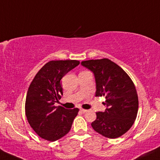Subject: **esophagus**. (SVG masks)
<instances>
[{
  "label": "esophagus",
  "mask_w": 160,
  "mask_h": 160,
  "mask_svg": "<svg viewBox=\"0 0 160 160\" xmlns=\"http://www.w3.org/2000/svg\"><path fill=\"white\" fill-rule=\"evenodd\" d=\"M80 111L81 112V113H86V112L88 111V110H85V109H80Z\"/></svg>",
  "instance_id": "obj_1"
}]
</instances>
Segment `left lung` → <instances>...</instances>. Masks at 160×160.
Here are the masks:
<instances>
[{
    "label": "left lung",
    "instance_id": "obj_1",
    "mask_svg": "<svg viewBox=\"0 0 160 160\" xmlns=\"http://www.w3.org/2000/svg\"><path fill=\"white\" fill-rule=\"evenodd\" d=\"M83 67L94 74L95 96H104V112H96L91 125L95 132L108 138L120 137L132 127L138 110L135 86L129 76L108 58L87 60Z\"/></svg>",
    "mask_w": 160,
    "mask_h": 160
}]
</instances>
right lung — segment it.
Returning a JSON list of instances; mask_svg holds the SVG:
<instances>
[{"label": "right lung", "mask_w": 160, "mask_h": 160, "mask_svg": "<svg viewBox=\"0 0 160 160\" xmlns=\"http://www.w3.org/2000/svg\"><path fill=\"white\" fill-rule=\"evenodd\" d=\"M77 60L50 61L31 82L25 100V115L34 131L42 138L55 141L69 132L79 109H65L54 104L63 95L60 80L77 67Z\"/></svg>", "instance_id": "add662e5"}]
</instances>
